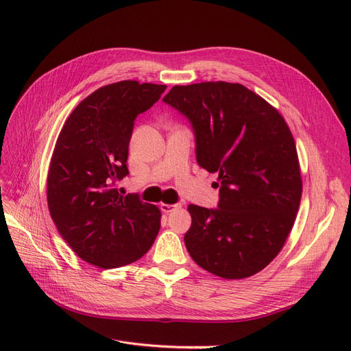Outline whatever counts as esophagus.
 <instances>
[{
	"label": "esophagus",
	"instance_id": "esophagus-1",
	"mask_svg": "<svg viewBox=\"0 0 351 351\" xmlns=\"http://www.w3.org/2000/svg\"><path fill=\"white\" fill-rule=\"evenodd\" d=\"M182 208V204H174V205H168V204H161V210L165 212V214H169V212L177 210Z\"/></svg>",
	"mask_w": 351,
	"mask_h": 351
}]
</instances>
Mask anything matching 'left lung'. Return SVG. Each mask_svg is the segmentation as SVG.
I'll list each match as a JSON object with an SVG mask.
<instances>
[{
    "instance_id": "obj_1",
    "label": "left lung",
    "mask_w": 351,
    "mask_h": 351,
    "mask_svg": "<svg viewBox=\"0 0 351 351\" xmlns=\"http://www.w3.org/2000/svg\"><path fill=\"white\" fill-rule=\"evenodd\" d=\"M162 101L192 124L197 164L218 173V208H187L189 254L221 278L252 277L280 253L300 205V165L289 125L240 83L174 86Z\"/></svg>"
}]
</instances>
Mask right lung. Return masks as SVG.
Instances as JSON below:
<instances>
[{
  "mask_svg": "<svg viewBox=\"0 0 351 351\" xmlns=\"http://www.w3.org/2000/svg\"><path fill=\"white\" fill-rule=\"evenodd\" d=\"M165 84L123 80L84 98L62 125L51 158L47 197L60 236L83 261L104 269L141 259L151 249L161 212L114 183L127 169L136 117Z\"/></svg>",
  "mask_w": 351,
  "mask_h": 351,
  "instance_id": "obj_1",
  "label": "right lung"
}]
</instances>
